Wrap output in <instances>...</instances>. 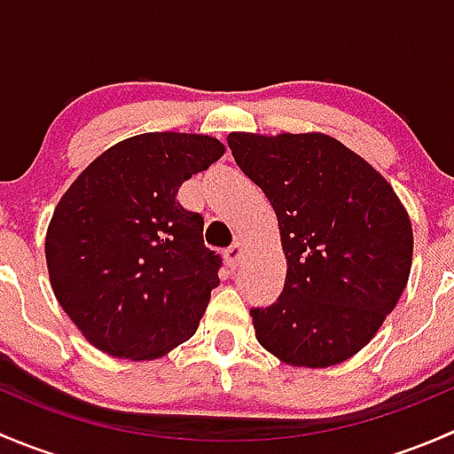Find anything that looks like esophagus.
I'll list each match as a JSON object with an SVG mask.
<instances>
[{
  "instance_id": "esophagus-1",
  "label": "esophagus",
  "mask_w": 454,
  "mask_h": 454,
  "mask_svg": "<svg viewBox=\"0 0 454 454\" xmlns=\"http://www.w3.org/2000/svg\"><path fill=\"white\" fill-rule=\"evenodd\" d=\"M244 253H246V248H244V244H241V241H235V244L231 246V248L226 250V253H223V256H226V261H228V265H231L232 270L237 268V265L241 263V259H244Z\"/></svg>"
}]
</instances>
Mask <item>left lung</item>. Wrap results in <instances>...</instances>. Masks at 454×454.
Wrapping results in <instances>:
<instances>
[{"label":"left lung","mask_w":454,"mask_h":454,"mask_svg":"<svg viewBox=\"0 0 454 454\" xmlns=\"http://www.w3.org/2000/svg\"><path fill=\"white\" fill-rule=\"evenodd\" d=\"M237 167L278 219L287 259L277 303L250 309L256 340L292 367L358 354L400 301L413 228L393 186L327 134H228Z\"/></svg>","instance_id":"1"}]
</instances>
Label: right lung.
Listing matches in <instances>:
<instances>
[{
  "label": "right lung",
  "instance_id": "obj_1",
  "mask_svg": "<svg viewBox=\"0 0 454 454\" xmlns=\"http://www.w3.org/2000/svg\"><path fill=\"white\" fill-rule=\"evenodd\" d=\"M226 146L213 136L151 131L100 153L63 193L45 232V263L63 312L96 349L162 358L198 329L219 254L177 191Z\"/></svg>",
  "mask_w": 454,
  "mask_h": 454
}]
</instances>
